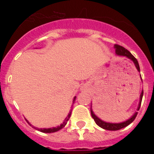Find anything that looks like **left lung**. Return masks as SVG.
I'll list each match as a JSON object with an SVG mask.
<instances>
[{"mask_svg":"<svg viewBox=\"0 0 154 154\" xmlns=\"http://www.w3.org/2000/svg\"><path fill=\"white\" fill-rule=\"evenodd\" d=\"M114 49H115V53L117 54V56H121V57H125L129 60H131L133 62H134V65H135V67L137 69L138 72H140V67H139V64L138 61L137 60L136 58L134 57V56L132 55L131 53L129 52L126 49H125L124 47L121 46V45H114ZM141 76V74H140ZM142 80V79H141ZM142 97H143V90L141 91V94H140V101H139V104L138 106H137V110L138 111L139 109H140V106H141V100H142ZM91 116L92 117L94 118V120L96 122V124L100 126L101 128L104 129H106V130H111V131H115V130H119L121 129H123L125 127H126L127 125H129V124H131L132 122H134V119L136 118L137 115V112H135L134 113V115L132 116L130 118H129L126 121H125V122H120V123H112V122H106L105 121H102L101 119H100L98 117H97L95 113L94 112L93 109H92V105H91Z\"/></svg>","mask_w":154,"mask_h":154,"instance_id":"left-lung-1","label":"left lung"}]
</instances>
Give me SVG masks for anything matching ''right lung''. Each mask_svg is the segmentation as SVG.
<instances>
[{"instance_id":"obj_1","label":"right lung","mask_w":154,"mask_h":154,"mask_svg":"<svg viewBox=\"0 0 154 154\" xmlns=\"http://www.w3.org/2000/svg\"><path fill=\"white\" fill-rule=\"evenodd\" d=\"M76 97H74V98H73V101H72V104L75 102V100H76ZM71 112H72V109L69 110V114L67 115V117H65V120H64V122L61 123V124L60 125H58V126L57 127H53V128H48V129H46V128H43V129H39V128H37V127L33 126V125H32L30 124L29 122V121L28 120H26V122L29 123V125H31V126H32V128H34L35 129H37V130H38V131H41L42 132V133H46V134H50V133H55V132H57L59 131L60 129H61L62 128H64V127L65 126V125L67 124L68 121L69 120L70 118V116H71Z\"/></svg>"}]
</instances>
